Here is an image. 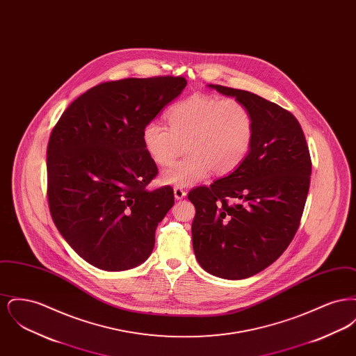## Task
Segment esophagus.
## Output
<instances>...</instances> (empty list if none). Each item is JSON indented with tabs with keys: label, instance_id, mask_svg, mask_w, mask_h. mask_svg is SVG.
Returning a JSON list of instances; mask_svg holds the SVG:
<instances>
[{
	"label": "esophagus",
	"instance_id": "34e87169",
	"mask_svg": "<svg viewBox=\"0 0 356 356\" xmlns=\"http://www.w3.org/2000/svg\"><path fill=\"white\" fill-rule=\"evenodd\" d=\"M173 193H175V199L176 200H181V199H184L186 196V189H183L181 186H175Z\"/></svg>",
	"mask_w": 356,
	"mask_h": 356
}]
</instances>
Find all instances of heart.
I'll list each match as a JSON object with an SVG mask.
<instances>
[{
  "instance_id": "b5f03b06",
  "label": "heart",
  "mask_w": 356,
  "mask_h": 356,
  "mask_svg": "<svg viewBox=\"0 0 356 356\" xmlns=\"http://www.w3.org/2000/svg\"><path fill=\"white\" fill-rule=\"evenodd\" d=\"M170 128L151 121L143 129V144L157 165H170L184 149L188 154L161 175L164 184L189 186L213 170L224 176L237 170L251 151L254 119L250 109L234 97L193 95L175 104Z\"/></svg>"
}]
</instances>
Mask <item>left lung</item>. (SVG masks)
Here are the masks:
<instances>
[{
  "instance_id": "obj_1",
  "label": "left lung",
  "mask_w": 356,
  "mask_h": 356,
  "mask_svg": "<svg viewBox=\"0 0 356 356\" xmlns=\"http://www.w3.org/2000/svg\"><path fill=\"white\" fill-rule=\"evenodd\" d=\"M243 102L254 119L241 165L188 193L195 205L192 243L205 271L229 280L263 271L287 250L303 215L311 157L296 118L254 93L208 85Z\"/></svg>"
}]
</instances>
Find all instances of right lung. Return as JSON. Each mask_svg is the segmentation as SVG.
I'll list each match as a JSON object with an SVG mask.
<instances>
[{
    "instance_id": "obj_1",
    "label": "right lung",
    "mask_w": 356,
    "mask_h": 356,
    "mask_svg": "<svg viewBox=\"0 0 356 356\" xmlns=\"http://www.w3.org/2000/svg\"><path fill=\"white\" fill-rule=\"evenodd\" d=\"M186 86L184 77L96 85L69 105L47 149L51 219L74 252L104 271L144 263L175 204L170 186L148 191L156 163L143 129Z\"/></svg>"
}]
</instances>
